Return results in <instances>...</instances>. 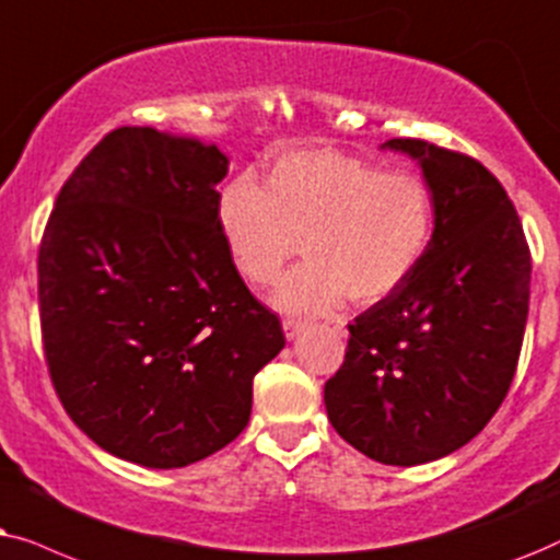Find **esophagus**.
I'll return each mask as SVG.
<instances>
[{
  "label": "esophagus",
  "mask_w": 560,
  "mask_h": 560,
  "mask_svg": "<svg viewBox=\"0 0 560 560\" xmlns=\"http://www.w3.org/2000/svg\"><path fill=\"white\" fill-rule=\"evenodd\" d=\"M281 327H284L287 338L294 340L296 335H300L304 327H307V323H304V319H296V317H284V319H281Z\"/></svg>",
  "instance_id": "obj_1"
}]
</instances>
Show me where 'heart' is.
Returning <instances> with one entry per match:
<instances>
[{"label":"heart","mask_w":560,"mask_h":560,"mask_svg":"<svg viewBox=\"0 0 560 560\" xmlns=\"http://www.w3.org/2000/svg\"><path fill=\"white\" fill-rule=\"evenodd\" d=\"M218 222L237 273L256 289L273 287L302 245L307 260L273 296L281 310L325 312L346 296L369 307L420 266L435 197L417 171L304 148L276 155L264 186L253 178L230 184Z\"/></svg>","instance_id":"1"}]
</instances>
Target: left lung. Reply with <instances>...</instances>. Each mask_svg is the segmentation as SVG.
Instances as JSON below:
<instances>
[{
  "label": "left lung",
  "instance_id": "8db88e82",
  "mask_svg": "<svg viewBox=\"0 0 560 560\" xmlns=\"http://www.w3.org/2000/svg\"><path fill=\"white\" fill-rule=\"evenodd\" d=\"M435 230L397 292L348 325L346 361L325 384L342 441L386 466L458 451L487 428L517 371L530 304V248L504 186L471 155L417 138Z\"/></svg>",
  "mask_w": 560,
  "mask_h": 560
}]
</instances>
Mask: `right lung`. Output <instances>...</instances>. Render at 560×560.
<instances>
[{
    "label": "right lung",
    "instance_id": "add662e5",
    "mask_svg": "<svg viewBox=\"0 0 560 560\" xmlns=\"http://www.w3.org/2000/svg\"><path fill=\"white\" fill-rule=\"evenodd\" d=\"M218 145L153 128L104 136L58 191L37 253L50 382L79 430L148 468L197 464L250 420L284 348L222 241Z\"/></svg>",
    "mask_w": 560,
    "mask_h": 560
}]
</instances>
